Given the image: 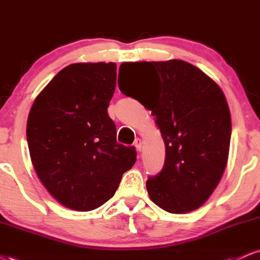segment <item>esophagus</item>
<instances>
[{
  "label": "esophagus",
  "mask_w": 260,
  "mask_h": 260,
  "mask_svg": "<svg viewBox=\"0 0 260 260\" xmlns=\"http://www.w3.org/2000/svg\"><path fill=\"white\" fill-rule=\"evenodd\" d=\"M134 145H136L137 150L142 151V149H143V140L139 139V138L136 139V142H134Z\"/></svg>",
  "instance_id": "34e87169"
}]
</instances>
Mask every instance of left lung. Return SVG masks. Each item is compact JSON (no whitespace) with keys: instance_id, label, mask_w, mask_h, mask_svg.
I'll use <instances>...</instances> for the list:
<instances>
[{"instance_id":"left-lung-1","label":"left lung","mask_w":260,"mask_h":260,"mask_svg":"<svg viewBox=\"0 0 260 260\" xmlns=\"http://www.w3.org/2000/svg\"><path fill=\"white\" fill-rule=\"evenodd\" d=\"M128 64L154 74L153 90L138 101L151 110L165 143L164 168L147 181L149 197L172 214L198 209L228 164L231 115L225 95L207 74L181 59ZM120 90L129 96L124 86Z\"/></svg>"}]
</instances>
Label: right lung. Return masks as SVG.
Returning a JSON list of instances; mask_svg holds the SVG:
<instances>
[{
  "label": "right lung",
  "instance_id": "add662e5",
  "mask_svg": "<svg viewBox=\"0 0 260 260\" xmlns=\"http://www.w3.org/2000/svg\"><path fill=\"white\" fill-rule=\"evenodd\" d=\"M116 63H73L38 95L26 122L38 177L66 208L88 211L115 194L137 160L134 147L116 140L107 107L116 88Z\"/></svg>",
  "mask_w": 260,
  "mask_h": 260
}]
</instances>
